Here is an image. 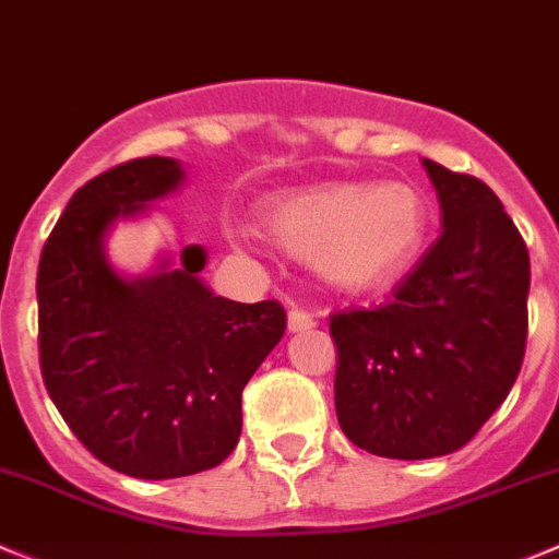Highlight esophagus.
Segmentation results:
<instances>
[{
    "label": "esophagus",
    "mask_w": 559,
    "mask_h": 559,
    "mask_svg": "<svg viewBox=\"0 0 559 559\" xmlns=\"http://www.w3.org/2000/svg\"><path fill=\"white\" fill-rule=\"evenodd\" d=\"M316 326V318L312 312L301 310V307H290L288 310V329L290 332H307V329Z\"/></svg>",
    "instance_id": "esophagus-1"
}]
</instances>
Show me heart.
Segmentation results:
<instances>
[{"label":"heart","instance_id":"b5f03b06","mask_svg":"<svg viewBox=\"0 0 559 559\" xmlns=\"http://www.w3.org/2000/svg\"><path fill=\"white\" fill-rule=\"evenodd\" d=\"M280 247L316 260L340 288H373L423 247L428 205L408 183H332L276 197L260 211Z\"/></svg>","mask_w":559,"mask_h":559}]
</instances>
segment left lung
<instances>
[{
    "mask_svg": "<svg viewBox=\"0 0 559 559\" xmlns=\"http://www.w3.org/2000/svg\"><path fill=\"white\" fill-rule=\"evenodd\" d=\"M442 236L386 305L329 318L334 408L356 448L401 461L455 453L508 397L527 348L530 254L475 175L423 162Z\"/></svg>",
    "mask_w": 559,
    "mask_h": 559,
    "instance_id": "1",
    "label": "left lung"
}]
</instances>
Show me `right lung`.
Masks as SVG:
<instances>
[{"label": "right lung", "instance_id": "add662e5", "mask_svg": "<svg viewBox=\"0 0 559 559\" xmlns=\"http://www.w3.org/2000/svg\"><path fill=\"white\" fill-rule=\"evenodd\" d=\"M183 183L175 158L95 175L57 219L37 265V348L51 401L109 469L167 480L214 469L241 436V392L285 334L280 301L214 296L203 247L178 269L126 280L104 238L120 216Z\"/></svg>", "mask_w": 559, "mask_h": 559}]
</instances>
